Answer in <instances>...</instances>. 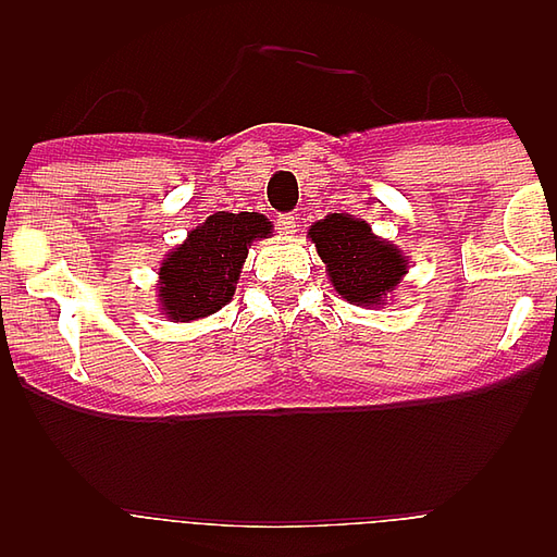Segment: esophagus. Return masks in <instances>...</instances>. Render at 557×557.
I'll return each mask as SVG.
<instances>
[{"label": "esophagus", "instance_id": "obj_1", "mask_svg": "<svg viewBox=\"0 0 557 557\" xmlns=\"http://www.w3.org/2000/svg\"><path fill=\"white\" fill-rule=\"evenodd\" d=\"M275 225H278V231H282V234H293L295 218H293V214H282V218L275 220Z\"/></svg>", "mask_w": 557, "mask_h": 557}]
</instances>
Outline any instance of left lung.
<instances>
[{"label": "left lung", "mask_w": 557, "mask_h": 557, "mask_svg": "<svg viewBox=\"0 0 557 557\" xmlns=\"http://www.w3.org/2000/svg\"><path fill=\"white\" fill-rule=\"evenodd\" d=\"M309 239L326 264L332 287L357 307H379L407 273V256L351 214L318 220Z\"/></svg>", "instance_id": "1"}]
</instances>
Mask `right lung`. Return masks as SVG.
<instances>
[{
	"label": "right lung",
	"instance_id": "add662e5",
	"mask_svg": "<svg viewBox=\"0 0 557 557\" xmlns=\"http://www.w3.org/2000/svg\"><path fill=\"white\" fill-rule=\"evenodd\" d=\"M273 225L256 211H218L191 228L186 243L159 268V307L170 321H198L234 298L239 270L253 239H268Z\"/></svg>",
	"mask_w": 557,
	"mask_h": 557
}]
</instances>
